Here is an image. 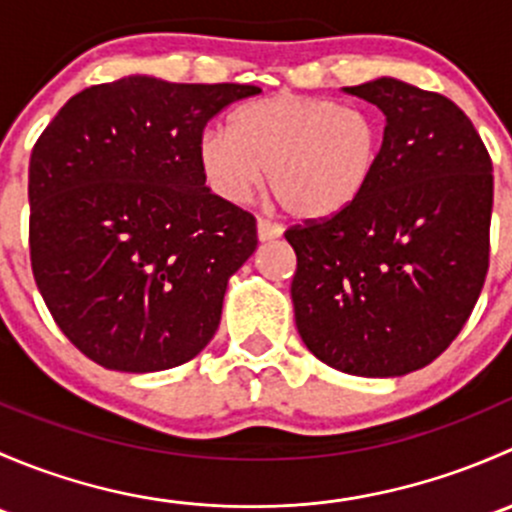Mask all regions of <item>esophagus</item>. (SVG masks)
<instances>
[{"instance_id": "esophagus-1", "label": "esophagus", "mask_w": 512, "mask_h": 512, "mask_svg": "<svg viewBox=\"0 0 512 512\" xmlns=\"http://www.w3.org/2000/svg\"><path fill=\"white\" fill-rule=\"evenodd\" d=\"M282 235V227L270 223V220H257V237H260V242H270V240H277V237Z\"/></svg>"}]
</instances>
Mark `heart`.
Instances as JSON below:
<instances>
[{
	"label": "heart",
	"mask_w": 512,
	"mask_h": 512,
	"mask_svg": "<svg viewBox=\"0 0 512 512\" xmlns=\"http://www.w3.org/2000/svg\"><path fill=\"white\" fill-rule=\"evenodd\" d=\"M384 148L381 121L364 106L275 94L232 111L227 131H205L198 165L227 203H245L265 183L297 220L342 213L374 178Z\"/></svg>",
	"instance_id": "obj_1"
}]
</instances>
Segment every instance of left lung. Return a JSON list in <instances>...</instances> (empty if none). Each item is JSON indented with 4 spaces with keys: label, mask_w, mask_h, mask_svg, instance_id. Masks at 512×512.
I'll use <instances>...</instances> for the list:
<instances>
[{
    "label": "left lung",
    "mask_w": 512,
    "mask_h": 512,
    "mask_svg": "<svg viewBox=\"0 0 512 512\" xmlns=\"http://www.w3.org/2000/svg\"><path fill=\"white\" fill-rule=\"evenodd\" d=\"M344 94L381 108L384 148L347 210L285 232L297 255L294 322L327 366L389 379L446 352L476 307L493 163L451 98L391 76Z\"/></svg>",
    "instance_id": "1"
}]
</instances>
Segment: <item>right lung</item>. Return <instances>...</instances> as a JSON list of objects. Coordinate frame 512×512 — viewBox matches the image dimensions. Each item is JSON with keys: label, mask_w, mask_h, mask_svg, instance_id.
<instances>
[{"label": "right lung", "mask_w": 512, "mask_h": 512, "mask_svg": "<svg viewBox=\"0 0 512 512\" xmlns=\"http://www.w3.org/2000/svg\"><path fill=\"white\" fill-rule=\"evenodd\" d=\"M247 84L123 76L64 103L29 160V250L61 332L96 364L173 369L218 332L255 218L205 188L203 128Z\"/></svg>", "instance_id": "right-lung-1"}]
</instances>
